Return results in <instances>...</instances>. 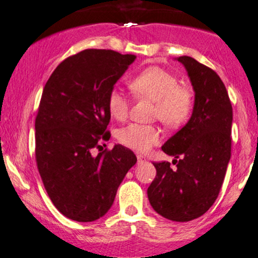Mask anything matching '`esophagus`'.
<instances>
[{
  "instance_id": "1",
  "label": "esophagus",
  "mask_w": 258,
  "mask_h": 258,
  "mask_svg": "<svg viewBox=\"0 0 258 258\" xmlns=\"http://www.w3.org/2000/svg\"><path fill=\"white\" fill-rule=\"evenodd\" d=\"M137 157H138V162H139V163H143V162L145 161V157H144L143 155H138Z\"/></svg>"
}]
</instances>
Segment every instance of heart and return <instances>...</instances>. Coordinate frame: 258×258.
Returning a JSON list of instances; mask_svg holds the SVG:
<instances>
[{
    "instance_id": "1",
    "label": "heart",
    "mask_w": 258,
    "mask_h": 258,
    "mask_svg": "<svg viewBox=\"0 0 258 258\" xmlns=\"http://www.w3.org/2000/svg\"><path fill=\"white\" fill-rule=\"evenodd\" d=\"M129 88L135 96L155 101L153 115L168 126L181 125L189 119L194 106L192 91L180 85L178 78L167 69L149 67L130 79ZM109 113L118 120L128 114L129 100L119 89H113L107 100ZM161 132L150 124L132 123L118 132V140L124 146L145 152L158 143Z\"/></svg>"
}]
</instances>
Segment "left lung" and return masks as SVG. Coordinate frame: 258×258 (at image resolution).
Wrapping results in <instances>:
<instances>
[{"instance_id": "1", "label": "left lung", "mask_w": 258, "mask_h": 258, "mask_svg": "<svg viewBox=\"0 0 258 258\" xmlns=\"http://www.w3.org/2000/svg\"><path fill=\"white\" fill-rule=\"evenodd\" d=\"M176 60L185 67L195 91L192 114L162 146L164 153L174 156L175 168L169 162L153 163L157 174L147 196L158 215L189 222L206 213L221 191L230 160L233 108L215 71L189 56Z\"/></svg>"}]
</instances>
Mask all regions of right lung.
Listing matches in <instances>:
<instances>
[{
	"label": "right lung",
	"instance_id": "1",
	"mask_svg": "<svg viewBox=\"0 0 258 258\" xmlns=\"http://www.w3.org/2000/svg\"><path fill=\"white\" fill-rule=\"evenodd\" d=\"M134 54L84 50L59 63L43 88L35 119V156L43 186L57 210L77 222L105 216L128 170L132 150L114 145L92 155L107 132V106L114 84Z\"/></svg>",
	"mask_w": 258,
	"mask_h": 258
}]
</instances>
